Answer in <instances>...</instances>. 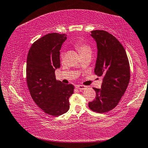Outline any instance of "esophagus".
Here are the masks:
<instances>
[{
	"label": "esophagus",
	"instance_id": "1",
	"mask_svg": "<svg viewBox=\"0 0 148 148\" xmlns=\"http://www.w3.org/2000/svg\"><path fill=\"white\" fill-rule=\"evenodd\" d=\"M75 87H76V88H77V89L79 90H84L85 88H86V86H84V85H76V86H75Z\"/></svg>",
	"mask_w": 148,
	"mask_h": 148
}]
</instances>
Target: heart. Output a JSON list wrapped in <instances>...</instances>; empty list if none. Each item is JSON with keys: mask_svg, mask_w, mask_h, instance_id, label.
<instances>
[{"mask_svg": "<svg viewBox=\"0 0 148 148\" xmlns=\"http://www.w3.org/2000/svg\"><path fill=\"white\" fill-rule=\"evenodd\" d=\"M74 47L76 48V49L78 51L79 53H80L81 56L87 55V54H90L92 53V48L90 47V45H88L87 43L83 42H77L74 44ZM63 53H61V57L63 58Z\"/></svg>", "mask_w": 148, "mask_h": 148, "instance_id": "b5f03b06", "label": "heart"}]
</instances>
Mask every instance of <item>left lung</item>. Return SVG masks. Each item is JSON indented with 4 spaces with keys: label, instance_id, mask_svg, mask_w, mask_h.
Listing matches in <instances>:
<instances>
[{
    "label": "left lung",
    "instance_id": "1",
    "mask_svg": "<svg viewBox=\"0 0 148 148\" xmlns=\"http://www.w3.org/2000/svg\"><path fill=\"white\" fill-rule=\"evenodd\" d=\"M98 47L95 72L103 76L101 89L93 87L95 99L88 107L98 113L116 107L125 92L130 80V66L124 48L116 37L105 30L91 31Z\"/></svg>",
    "mask_w": 148,
    "mask_h": 148
}]
</instances>
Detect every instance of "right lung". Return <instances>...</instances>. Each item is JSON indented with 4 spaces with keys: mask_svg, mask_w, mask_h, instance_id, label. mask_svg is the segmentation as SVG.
<instances>
[{
    "mask_svg": "<svg viewBox=\"0 0 148 148\" xmlns=\"http://www.w3.org/2000/svg\"><path fill=\"white\" fill-rule=\"evenodd\" d=\"M66 39L65 34L51 33L35 41L29 48L26 63V82L34 101L45 113L60 116L69 109L72 84L56 79L60 67V50Z\"/></svg>",
    "mask_w": 148,
    "mask_h": 148,
    "instance_id": "right-lung-1",
    "label": "right lung"
}]
</instances>
